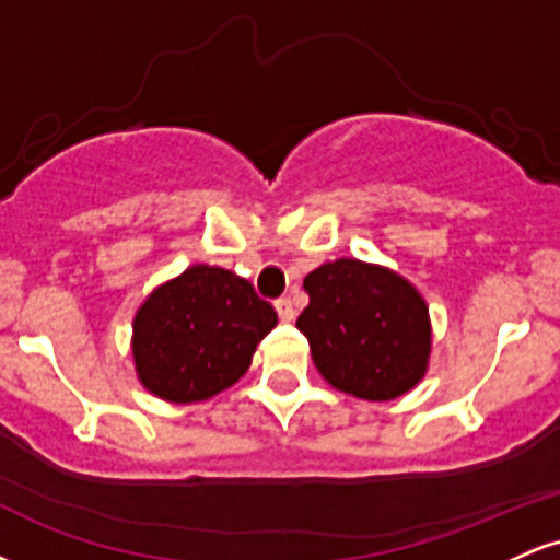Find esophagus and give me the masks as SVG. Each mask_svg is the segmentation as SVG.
I'll return each instance as SVG.
<instances>
[{"mask_svg":"<svg viewBox=\"0 0 560 560\" xmlns=\"http://www.w3.org/2000/svg\"><path fill=\"white\" fill-rule=\"evenodd\" d=\"M273 305H276V313H279L281 320H294V316H298V311H294V302L289 298H279Z\"/></svg>","mask_w":560,"mask_h":560,"instance_id":"obj_1","label":"esophagus"}]
</instances>
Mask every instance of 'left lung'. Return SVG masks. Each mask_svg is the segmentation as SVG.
Masks as SVG:
<instances>
[{
  "instance_id": "left-lung-1",
  "label": "left lung",
  "mask_w": 560,
  "mask_h": 560,
  "mask_svg": "<svg viewBox=\"0 0 560 560\" xmlns=\"http://www.w3.org/2000/svg\"><path fill=\"white\" fill-rule=\"evenodd\" d=\"M298 329L320 376L371 402L395 400L427 374L432 324L427 302L389 268L355 258L324 262L305 276Z\"/></svg>"
}]
</instances>
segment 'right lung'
<instances>
[{"instance_id":"right-lung-1","label":"right lung","mask_w":560,"mask_h":560,"mask_svg":"<svg viewBox=\"0 0 560 560\" xmlns=\"http://www.w3.org/2000/svg\"><path fill=\"white\" fill-rule=\"evenodd\" d=\"M276 324L273 305L247 279L215 266L186 268L133 318L139 382L168 402L208 400L240 382Z\"/></svg>"}]
</instances>
